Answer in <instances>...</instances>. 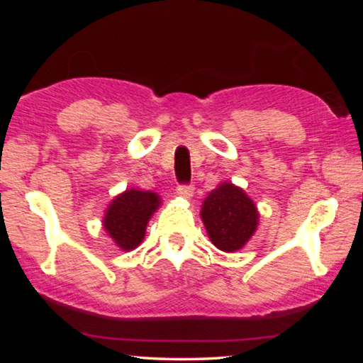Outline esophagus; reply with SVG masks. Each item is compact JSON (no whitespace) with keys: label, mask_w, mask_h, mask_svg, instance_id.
I'll return each instance as SVG.
<instances>
[{"label":"esophagus","mask_w":363,"mask_h":363,"mask_svg":"<svg viewBox=\"0 0 363 363\" xmlns=\"http://www.w3.org/2000/svg\"><path fill=\"white\" fill-rule=\"evenodd\" d=\"M176 194H177V196H181V199L190 200L194 196V187L192 186H179L176 189Z\"/></svg>","instance_id":"1"}]
</instances>
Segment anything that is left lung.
<instances>
[{
    "mask_svg": "<svg viewBox=\"0 0 363 363\" xmlns=\"http://www.w3.org/2000/svg\"><path fill=\"white\" fill-rule=\"evenodd\" d=\"M200 218L211 243L224 253L242 250L259 224L255 201L229 181L211 190L201 203Z\"/></svg>",
    "mask_w": 363,
    "mask_h": 363,
    "instance_id": "8db88e82",
    "label": "left lung"
}]
</instances>
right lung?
<instances>
[{
    "label": "right lung",
    "mask_w": 363,
    "mask_h": 363,
    "mask_svg": "<svg viewBox=\"0 0 363 363\" xmlns=\"http://www.w3.org/2000/svg\"><path fill=\"white\" fill-rule=\"evenodd\" d=\"M160 205L162 196L155 192L126 189L106 208L102 225L116 247L128 253L143 243L147 224Z\"/></svg>",
    "instance_id": "right-lung-1"
}]
</instances>
